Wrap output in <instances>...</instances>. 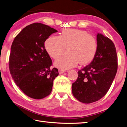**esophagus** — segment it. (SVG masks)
<instances>
[{"instance_id":"obj_1","label":"esophagus","mask_w":127,"mask_h":127,"mask_svg":"<svg viewBox=\"0 0 127 127\" xmlns=\"http://www.w3.org/2000/svg\"><path fill=\"white\" fill-rule=\"evenodd\" d=\"M66 71L65 70H63V69H59V72L60 74H63V73H64Z\"/></svg>"}]
</instances>
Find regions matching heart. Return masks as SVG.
Returning a JSON list of instances; mask_svg holds the SVG:
<instances>
[{
	"instance_id": "heart-1",
	"label": "heart",
	"mask_w": 127,
	"mask_h": 127,
	"mask_svg": "<svg viewBox=\"0 0 127 127\" xmlns=\"http://www.w3.org/2000/svg\"><path fill=\"white\" fill-rule=\"evenodd\" d=\"M68 46V52L56 60L55 65L62 69L76 66L79 62L86 65L93 61L97 50L95 37L85 31L76 29H65L59 36L51 35L46 40L44 47L53 59H56Z\"/></svg>"
}]
</instances>
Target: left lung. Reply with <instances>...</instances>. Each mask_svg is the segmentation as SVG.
Segmentation results:
<instances>
[{
  "instance_id": "8db88e82",
  "label": "left lung",
  "mask_w": 127,
  "mask_h": 127,
  "mask_svg": "<svg viewBox=\"0 0 127 127\" xmlns=\"http://www.w3.org/2000/svg\"><path fill=\"white\" fill-rule=\"evenodd\" d=\"M97 50L89 65L78 71L72 84V94L81 103L96 101L105 95L112 85L118 69V57L114 43L98 33Z\"/></svg>"
}]
</instances>
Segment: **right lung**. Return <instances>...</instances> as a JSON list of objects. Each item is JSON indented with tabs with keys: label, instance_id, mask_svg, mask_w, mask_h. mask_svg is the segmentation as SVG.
<instances>
[{
	"label": "right lung",
	"instance_id": "add662e5",
	"mask_svg": "<svg viewBox=\"0 0 127 127\" xmlns=\"http://www.w3.org/2000/svg\"><path fill=\"white\" fill-rule=\"evenodd\" d=\"M40 23L26 26L17 34L11 46L9 67L15 83L31 98L41 99L52 92L53 82L59 75L44 48V42L57 32Z\"/></svg>",
	"mask_w": 127,
	"mask_h": 127
}]
</instances>
